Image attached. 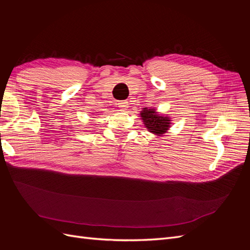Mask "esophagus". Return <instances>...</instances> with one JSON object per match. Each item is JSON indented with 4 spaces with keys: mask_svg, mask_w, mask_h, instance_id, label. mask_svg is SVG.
I'll list each match as a JSON object with an SVG mask.
<instances>
[{
    "mask_svg": "<svg viewBox=\"0 0 250 250\" xmlns=\"http://www.w3.org/2000/svg\"><path fill=\"white\" fill-rule=\"evenodd\" d=\"M118 106L120 107V109H126L127 107H128V102L127 101H125V100H123V101H119L118 102Z\"/></svg>",
    "mask_w": 250,
    "mask_h": 250,
    "instance_id": "esophagus-1",
    "label": "esophagus"
}]
</instances>
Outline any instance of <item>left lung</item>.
Listing matches in <instances>:
<instances>
[{"instance_id":"left-lung-1","label":"left lung","mask_w":250,"mask_h":250,"mask_svg":"<svg viewBox=\"0 0 250 250\" xmlns=\"http://www.w3.org/2000/svg\"><path fill=\"white\" fill-rule=\"evenodd\" d=\"M141 116L149 131L161 135L168 130L170 120L168 118L157 116L154 109L145 108L141 112Z\"/></svg>"}]
</instances>
